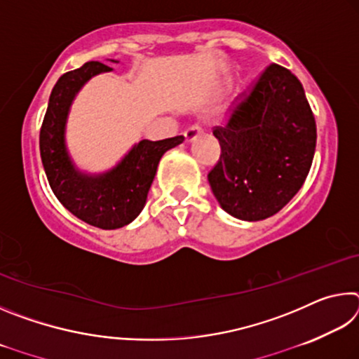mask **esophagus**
Here are the masks:
<instances>
[{
  "label": "esophagus",
  "instance_id": "34e87169",
  "mask_svg": "<svg viewBox=\"0 0 359 359\" xmlns=\"http://www.w3.org/2000/svg\"><path fill=\"white\" fill-rule=\"evenodd\" d=\"M201 133H203V128H201V126H199L198 123H196V125H191L190 128H187L185 133H184L185 141H187V142L194 141V139H196L199 135H201Z\"/></svg>",
  "mask_w": 359,
  "mask_h": 359
}]
</instances>
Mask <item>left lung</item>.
<instances>
[{
  "label": "left lung",
  "instance_id": "8db88e82",
  "mask_svg": "<svg viewBox=\"0 0 359 359\" xmlns=\"http://www.w3.org/2000/svg\"><path fill=\"white\" fill-rule=\"evenodd\" d=\"M229 118L215 126L220 160L208 174L222 209L239 220L272 217L299 191L311 171L317 125L302 83L272 63Z\"/></svg>",
  "mask_w": 359,
  "mask_h": 359
}]
</instances>
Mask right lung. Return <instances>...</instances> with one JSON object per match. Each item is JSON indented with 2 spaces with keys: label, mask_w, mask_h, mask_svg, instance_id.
<instances>
[{
  "label": "right lung",
  "mask_w": 359,
  "mask_h": 359,
  "mask_svg": "<svg viewBox=\"0 0 359 359\" xmlns=\"http://www.w3.org/2000/svg\"><path fill=\"white\" fill-rule=\"evenodd\" d=\"M107 71H112L107 65L88 62L58 79L41 126L39 150L48 185L58 201L92 226L117 229L141 214L158 163L165 151L184 142V136L163 141L142 139L117 166L104 174L88 175L76 169L65 144L71 102L85 82Z\"/></svg>",
  "instance_id": "obj_1"
}]
</instances>
